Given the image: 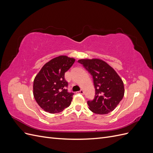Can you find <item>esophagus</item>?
<instances>
[{
    "label": "esophagus",
    "instance_id": "esophagus-1",
    "mask_svg": "<svg viewBox=\"0 0 153 153\" xmlns=\"http://www.w3.org/2000/svg\"><path fill=\"white\" fill-rule=\"evenodd\" d=\"M76 93H77V94H83L84 93V91H83V90H80V91H77V92H76Z\"/></svg>",
    "mask_w": 153,
    "mask_h": 153
}]
</instances>
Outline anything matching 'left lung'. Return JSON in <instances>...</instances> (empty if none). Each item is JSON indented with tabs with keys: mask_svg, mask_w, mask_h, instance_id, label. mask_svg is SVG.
<instances>
[{
	"mask_svg": "<svg viewBox=\"0 0 153 153\" xmlns=\"http://www.w3.org/2000/svg\"><path fill=\"white\" fill-rule=\"evenodd\" d=\"M78 62L82 64L93 79L95 96L93 100L87 101L90 110L97 114L112 112L124 96V88L121 78L102 60L80 59Z\"/></svg>",
	"mask_w": 153,
	"mask_h": 153,
	"instance_id": "8db88e82",
	"label": "left lung"
}]
</instances>
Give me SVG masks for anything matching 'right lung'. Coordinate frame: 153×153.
Returning a JSON list of instances; mask_svg holds the SVG:
<instances>
[{
	"instance_id": "1",
	"label": "right lung",
	"mask_w": 153,
	"mask_h": 153,
	"mask_svg": "<svg viewBox=\"0 0 153 153\" xmlns=\"http://www.w3.org/2000/svg\"><path fill=\"white\" fill-rule=\"evenodd\" d=\"M75 61L65 55L55 57L46 63L35 77L34 97L46 112L59 113L70 105L74 93L68 91L64 74Z\"/></svg>"
}]
</instances>
